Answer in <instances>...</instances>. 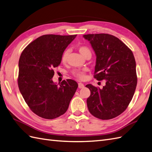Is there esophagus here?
<instances>
[{"label": "esophagus", "mask_w": 152, "mask_h": 152, "mask_svg": "<svg viewBox=\"0 0 152 152\" xmlns=\"http://www.w3.org/2000/svg\"><path fill=\"white\" fill-rule=\"evenodd\" d=\"M84 87H85V86L83 83H78V88H83Z\"/></svg>", "instance_id": "esophagus-1"}]
</instances>
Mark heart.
<instances>
[{"mask_svg":"<svg viewBox=\"0 0 152 152\" xmlns=\"http://www.w3.org/2000/svg\"><path fill=\"white\" fill-rule=\"evenodd\" d=\"M78 50L81 55L83 56L84 57L87 56L88 54H91V50L89 49V48H87V46H85V45L79 46ZM69 53V49H66L64 50V53H62L61 56V61L62 63H65V62L67 61ZM72 73L74 76H75L76 77H77V78H78L80 80H83L85 77V70H83V71H80V70H74V71L72 72Z\"/></svg>","mask_w":152,"mask_h":152,"instance_id":"obj_1","label":"heart"}]
</instances>
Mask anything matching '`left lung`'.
Wrapping results in <instances>:
<instances>
[{"instance_id":"left-lung-1","label":"left lung","mask_w":152,"mask_h":152,"mask_svg":"<svg viewBox=\"0 0 152 152\" xmlns=\"http://www.w3.org/2000/svg\"><path fill=\"white\" fill-rule=\"evenodd\" d=\"M96 55L94 78L105 80L99 88L88 84L91 91L87 99L90 113L107 120L118 116L126 109L137 86L136 64L132 50L118 38L108 34L83 35Z\"/></svg>"}]
</instances>
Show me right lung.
<instances>
[{"instance_id": "1", "label": "right lung", "mask_w": 152, "mask_h": 152, "mask_svg": "<svg viewBox=\"0 0 152 152\" xmlns=\"http://www.w3.org/2000/svg\"><path fill=\"white\" fill-rule=\"evenodd\" d=\"M75 35L45 34L26 47L18 61V85L29 108L42 118L53 119L65 114L78 85L75 80H52L54 69Z\"/></svg>"}]
</instances>
